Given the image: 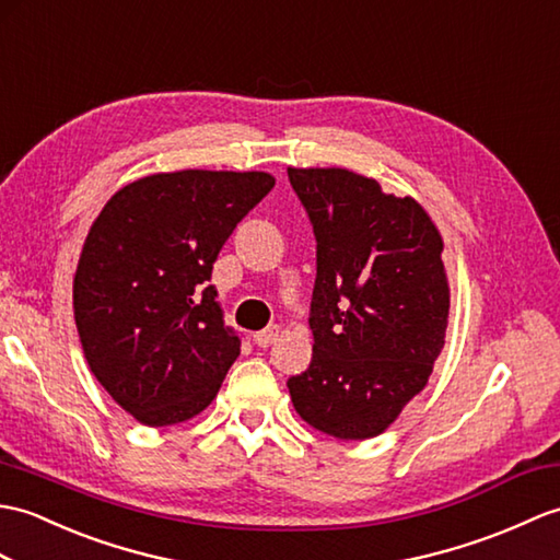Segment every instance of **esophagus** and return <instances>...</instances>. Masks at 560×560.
<instances>
[{
    "instance_id": "esophagus-1",
    "label": "esophagus",
    "mask_w": 560,
    "mask_h": 560,
    "mask_svg": "<svg viewBox=\"0 0 560 560\" xmlns=\"http://www.w3.org/2000/svg\"><path fill=\"white\" fill-rule=\"evenodd\" d=\"M279 339V327H269V329H262V331H255L253 334V343L257 348H267Z\"/></svg>"
}]
</instances>
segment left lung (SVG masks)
<instances>
[{"instance_id":"1","label":"left lung","mask_w":560,"mask_h":560,"mask_svg":"<svg viewBox=\"0 0 560 560\" xmlns=\"http://www.w3.org/2000/svg\"><path fill=\"white\" fill-rule=\"evenodd\" d=\"M317 238L312 362L289 380L295 412L343 441L382 434L444 348V241L424 207L348 168H289Z\"/></svg>"}]
</instances>
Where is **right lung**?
<instances>
[{"label":"right lung","mask_w":560,"mask_h":560,"mask_svg":"<svg viewBox=\"0 0 560 560\" xmlns=\"http://www.w3.org/2000/svg\"><path fill=\"white\" fill-rule=\"evenodd\" d=\"M275 188L265 172L184 168L116 190L73 277L90 372L148 427L186 422L214 400L241 353L210 283L221 245Z\"/></svg>","instance_id":"right-lung-1"}]
</instances>
